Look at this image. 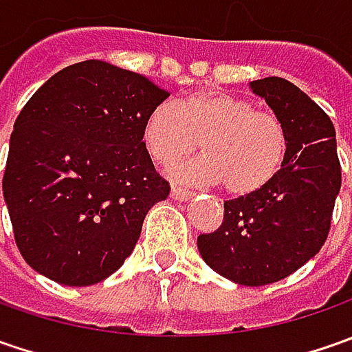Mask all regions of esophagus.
Masks as SVG:
<instances>
[{
  "label": "esophagus",
  "mask_w": 352,
  "mask_h": 352,
  "mask_svg": "<svg viewBox=\"0 0 352 352\" xmlns=\"http://www.w3.org/2000/svg\"><path fill=\"white\" fill-rule=\"evenodd\" d=\"M172 197L174 199H178V201H186V199H190V197L194 196L190 190H186V188H178V186H172Z\"/></svg>",
  "instance_id": "34e87169"
}]
</instances>
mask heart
<instances>
[{"instance_id":"b5f03b06","label":"heart","mask_w":352,"mask_h":352,"mask_svg":"<svg viewBox=\"0 0 352 352\" xmlns=\"http://www.w3.org/2000/svg\"><path fill=\"white\" fill-rule=\"evenodd\" d=\"M142 141L156 164L170 168L201 142L206 155L174 172L192 184L223 182L231 196L264 190L282 168L288 133L276 113L225 91H197L172 105L155 107L142 127Z\"/></svg>"}]
</instances>
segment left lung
Returning <instances> with one entry per match:
<instances>
[{
    "instance_id": "8db88e82",
    "label": "left lung",
    "mask_w": 352,
    "mask_h": 352,
    "mask_svg": "<svg viewBox=\"0 0 352 352\" xmlns=\"http://www.w3.org/2000/svg\"><path fill=\"white\" fill-rule=\"evenodd\" d=\"M288 133V153L264 190L223 204V223L197 236L201 258L227 280L266 286L294 274L323 247L331 229L341 164L329 116L292 82H250Z\"/></svg>"
}]
</instances>
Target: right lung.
<instances>
[{"label": "right lung", "mask_w": 352, "mask_h": 352, "mask_svg": "<svg viewBox=\"0 0 352 352\" xmlns=\"http://www.w3.org/2000/svg\"><path fill=\"white\" fill-rule=\"evenodd\" d=\"M168 96L142 74L84 60L25 103L3 197L15 243L38 274L89 286L133 252L144 215L170 194L142 141L146 117Z\"/></svg>", "instance_id": "right-lung-1"}]
</instances>
